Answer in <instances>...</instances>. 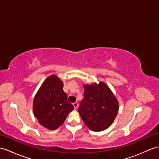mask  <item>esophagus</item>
Listing matches in <instances>:
<instances>
[{
    "label": "esophagus",
    "mask_w": 159,
    "mask_h": 159,
    "mask_svg": "<svg viewBox=\"0 0 159 159\" xmlns=\"http://www.w3.org/2000/svg\"><path fill=\"white\" fill-rule=\"evenodd\" d=\"M73 107H74V108L75 109H77V108H78V103H77V102H74L73 104Z\"/></svg>",
    "instance_id": "34e87169"
}]
</instances>
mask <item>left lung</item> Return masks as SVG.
Masks as SVG:
<instances>
[{
    "mask_svg": "<svg viewBox=\"0 0 159 159\" xmlns=\"http://www.w3.org/2000/svg\"><path fill=\"white\" fill-rule=\"evenodd\" d=\"M118 110L117 100L105 84L85 85L78 112L89 129L94 131L106 129L113 122Z\"/></svg>",
    "mask_w": 159,
    "mask_h": 159,
    "instance_id": "left-lung-1",
    "label": "left lung"
}]
</instances>
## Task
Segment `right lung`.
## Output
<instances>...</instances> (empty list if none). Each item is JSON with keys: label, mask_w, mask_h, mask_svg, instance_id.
<instances>
[{"label": "right lung", "mask_w": 159, "mask_h": 159, "mask_svg": "<svg viewBox=\"0 0 159 159\" xmlns=\"http://www.w3.org/2000/svg\"><path fill=\"white\" fill-rule=\"evenodd\" d=\"M63 88V83L52 75L45 80L34 100L35 117L40 124L49 129L61 126L68 114L74 109Z\"/></svg>", "instance_id": "right-lung-1"}]
</instances>
